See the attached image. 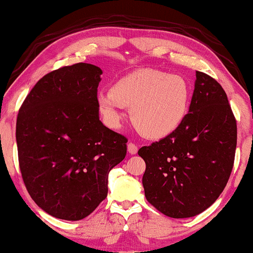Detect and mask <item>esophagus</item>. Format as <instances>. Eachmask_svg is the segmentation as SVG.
Returning a JSON list of instances; mask_svg holds the SVG:
<instances>
[{"mask_svg":"<svg viewBox=\"0 0 253 253\" xmlns=\"http://www.w3.org/2000/svg\"><path fill=\"white\" fill-rule=\"evenodd\" d=\"M127 151H128L129 154H136L138 153V146L133 144V142H128V145H127Z\"/></svg>","mask_w":253,"mask_h":253,"instance_id":"obj_1","label":"esophagus"}]
</instances>
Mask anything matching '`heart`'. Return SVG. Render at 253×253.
Instances as JSON below:
<instances>
[{"label": "heart", "mask_w": 253, "mask_h": 253, "mask_svg": "<svg viewBox=\"0 0 253 253\" xmlns=\"http://www.w3.org/2000/svg\"><path fill=\"white\" fill-rule=\"evenodd\" d=\"M190 101L186 79L153 69L130 73L111 90L97 94V106L109 126H119L124 107H128L132 124L150 139H163L175 132L186 118Z\"/></svg>", "instance_id": "b5f03b06"}]
</instances>
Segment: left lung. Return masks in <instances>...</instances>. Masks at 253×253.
<instances>
[{"instance_id":"8db88e82","label":"left lung","mask_w":253,"mask_h":253,"mask_svg":"<svg viewBox=\"0 0 253 253\" xmlns=\"http://www.w3.org/2000/svg\"><path fill=\"white\" fill-rule=\"evenodd\" d=\"M188 113L175 132L138 154L146 163L145 197L171 218H190L213 204L233 167L237 124L223 87L197 72Z\"/></svg>"}]
</instances>
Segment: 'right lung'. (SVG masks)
Segmentation results:
<instances>
[{
  "label": "right lung",
  "mask_w": 253,
  "mask_h": 253,
  "mask_svg": "<svg viewBox=\"0 0 253 253\" xmlns=\"http://www.w3.org/2000/svg\"><path fill=\"white\" fill-rule=\"evenodd\" d=\"M102 71L75 63L40 79L16 121L20 169L27 190L48 214L86 218L107 197L108 173L126 157L127 139L100 121Z\"/></svg>",
  "instance_id": "right-lung-1"
}]
</instances>
